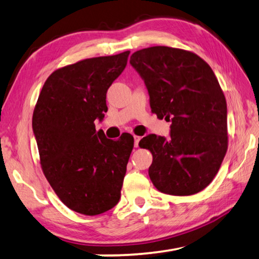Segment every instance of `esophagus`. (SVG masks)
Listing matches in <instances>:
<instances>
[{
    "mask_svg": "<svg viewBox=\"0 0 259 259\" xmlns=\"http://www.w3.org/2000/svg\"><path fill=\"white\" fill-rule=\"evenodd\" d=\"M134 139H135V147H138L140 137H139V136H134Z\"/></svg>",
    "mask_w": 259,
    "mask_h": 259,
    "instance_id": "esophagus-1",
    "label": "esophagus"
}]
</instances>
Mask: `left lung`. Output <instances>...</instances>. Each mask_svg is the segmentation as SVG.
Here are the masks:
<instances>
[{
	"mask_svg": "<svg viewBox=\"0 0 259 259\" xmlns=\"http://www.w3.org/2000/svg\"><path fill=\"white\" fill-rule=\"evenodd\" d=\"M130 64L147 88L152 112L171 122L170 138L148 135V169L157 190L192 195L216 176L227 151V106L211 67L191 51L151 47L134 52Z\"/></svg>",
	"mask_w": 259,
	"mask_h": 259,
	"instance_id": "8db88e82",
	"label": "left lung"
}]
</instances>
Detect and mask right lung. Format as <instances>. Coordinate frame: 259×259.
Wrapping results in <instances>:
<instances>
[{
    "label": "right lung",
    "instance_id": "obj_1",
    "mask_svg": "<svg viewBox=\"0 0 259 259\" xmlns=\"http://www.w3.org/2000/svg\"><path fill=\"white\" fill-rule=\"evenodd\" d=\"M130 51L96 57L55 71L47 78L33 113L43 174L66 207L96 216L115 207L134 137L117 140L96 131L107 112L106 94L126 66Z\"/></svg>",
    "mask_w": 259,
    "mask_h": 259
}]
</instances>
